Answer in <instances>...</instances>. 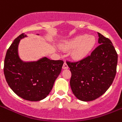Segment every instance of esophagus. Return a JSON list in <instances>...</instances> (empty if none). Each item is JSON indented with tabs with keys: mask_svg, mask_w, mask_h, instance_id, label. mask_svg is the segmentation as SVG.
Segmentation results:
<instances>
[{
	"mask_svg": "<svg viewBox=\"0 0 122 122\" xmlns=\"http://www.w3.org/2000/svg\"><path fill=\"white\" fill-rule=\"evenodd\" d=\"M62 68H63V69H67V68H68V66L66 62H64V63H63V67H62Z\"/></svg>",
	"mask_w": 122,
	"mask_h": 122,
	"instance_id": "esophagus-1",
	"label": "esophagus"
}]
</instances>
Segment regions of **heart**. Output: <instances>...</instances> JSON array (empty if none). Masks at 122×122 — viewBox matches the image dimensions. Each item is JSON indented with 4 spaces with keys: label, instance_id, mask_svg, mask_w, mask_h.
I'll return each instance as SVG.
<instances>
[{
    "label": "heart",
    "instance_id": "b5f03b06",
    "mask_svg": "<svg viewBox=\"0 0 122 122\" xmlns=\"http://www.w3.org/2000/svg\"><path fill=\"white\" fill-rule=\"evenodd\" d=\"M95 43L96 40L93 36L88 37L87 35H80L67 41L63 45V47L65 49L76 47L73 52V56L75 59H81L92 50Z\"/></svg>",
    "mask_w": 122,
    "mask_h": 122
}]
</instances>
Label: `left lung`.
I'll return each mask as SVG.
<instances>
[{
    "label": "left lung",
    "instance_id": "8db88e82",
    "mask_svg": "<svg viewBox=\"0 0 122 122\" xmlns=\"http://www.w3.org/2000/svg\"><path fill=\"white\" fill-rule=\"evenodd\" d=\"M99 44L91 55L77 62H67L72 73L70 85L78 100H94L113 83L116 75L118 55L110 39L98 32Z\"/></svg>",
    "mask_w": 122,
    "mask_h": 122
}]
</instances>
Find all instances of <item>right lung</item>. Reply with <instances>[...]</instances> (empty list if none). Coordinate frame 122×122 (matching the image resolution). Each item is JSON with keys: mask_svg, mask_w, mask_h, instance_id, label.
I'll return each mask as SVG.
<instances>
[{"mask_svg": "<svg viewBox=\"0 0 122 122\" xmlns=\"http://www.w3.org/2000/svg\"><path fill=\"white\" fill-rule=\"evenodd\" d=\"M27 37L21 34L11 44L6 53L4 72L8 85L18 96L29 101H40L52 89L63 62L46 57L37 61H23L19 57V45L21 39Z\"/></svg>", "mask_w": 122, "mask_h": 122, "instance_id": "right-lung-1", "label": "right lung"}]
</instances>
